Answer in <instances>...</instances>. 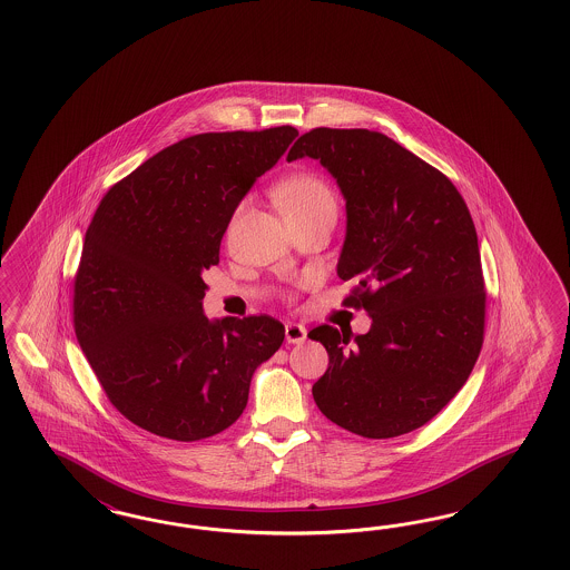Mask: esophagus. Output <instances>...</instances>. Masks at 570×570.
<instances>
[{
  "label": "esophagus",
  "instance_id": "34e87169",
  "mask_svg": "<svg viewBox=\"0 0 570 570\" xmlns=\"http://www.w3.org/2000/svg\"><path fill=\"white\" fill-rule=\"evenodd\" d=\"M307 341V328L301 326V324H293L288 322L286 324V343L288 345H301Z\"/></svg>",
  "mask_w": 570,
  "mask_h": 570
}]
</instances>
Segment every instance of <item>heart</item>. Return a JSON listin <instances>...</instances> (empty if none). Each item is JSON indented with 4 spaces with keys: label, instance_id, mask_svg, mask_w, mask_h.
Returning a JSON list of instances; mask_svg holds the SVG:
<instances>
[{
    "label": "heart",
    "instance_id": "1",
    "mask_svg": "<svg viewBox=\"0 0 570 570\" xmlns=\"http://www.w3.org/2000/svg\"><path fill=\"white\" fill-rule=\"evenodd\" d=\"M274 198L284 217L305 215L317 208H336L334 191L315 173H296L286 177L274 191Z\"/></svg>",
    "mask_w": 570,
    "mask_h": 570
}]
</instances>
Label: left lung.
Wrapping results in <instances>:
<instances>
[{"mask_svg":"<svg viewBox=\"0 0 570 570\" xmlns=\"http://www.w3.org/2000/svg\"><path fill=\"white\" fill-rule=\"evenodd\" d=\"M305 156L345 198L336 274L355 279L346 303L372 317L360 336L311 330L330 357L313 399L334 424L367 439L415 431L458 395L483 346V269L470 210L443 173L379 131L311 129L286 160Z\"/></svg>","mask_w":570,"mask_h":570,"instance_id":"1","label":"left lung"}]
</instances>
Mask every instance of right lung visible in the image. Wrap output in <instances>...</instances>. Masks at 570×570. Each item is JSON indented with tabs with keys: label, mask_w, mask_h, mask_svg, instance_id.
<instances>
[{
	"label": "right lung",
	"mask_w": 570,
	"mask_h": 570,
	"mask_svg": "<svg viewBox=\"0 0 570 570\" xmlns=\"http://www.w3.org/2000/svg\"><path fill=\"white\" fill-rule=\"evenodd\" d=\"M298 131L200 134L139 165L104 196L75 277V332L106 397L144 431L198 441L240 417L284 326L208 320L203 272L219 263L242 198Z\"/></svg>",
	"instance_id": "add662e5"
}]
</instances>
